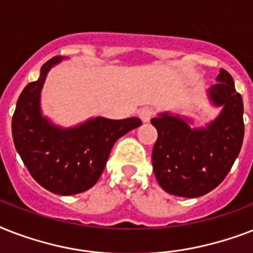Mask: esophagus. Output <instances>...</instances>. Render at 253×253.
Segmentation results:
<instances>
[{
  "instance_id": "34e87169",
  "label": "esophagus",
  "mask_w": 253,
  "mask_h": 253,
  "mask_svg": "<svg viewBox=\"0 0 253 253\" xmlns=\"http://www.w3.org/2000/svg\"><path fill=\"white\" fill-rule=\"evenodd\" d=\"M154 115V110L151 107H143L142 110H139V118L142 119L143 122H150V119Z\"/></svg>"
}]
</instances>
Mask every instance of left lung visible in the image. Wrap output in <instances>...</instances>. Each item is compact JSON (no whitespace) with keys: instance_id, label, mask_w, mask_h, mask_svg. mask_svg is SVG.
Listing matches in <instances>:
<instances>
[{"instance_id":"1","label":"left lung","mask_w":253,"mask_h":253,"mask_svg":"<svg viewBox=\"0 0 253 253\" xmlns=\"http://www.w3.org/2000/svg\"><path fill=\"white\" fill-rule=\"evenodd\" d=\"M211 106L220 113L204 127L194 119L170 111L159 113L151 123L158 130L152 151L155 176L169 194L197 198L224 180L240 152L244 138L243 99L231 75L220 69L208 90Z\"/></svg>"}]
</instances>
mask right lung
I'll return each instance as SVG.
<instances>
[{
	"instance_id": "1",
	"label": "right lung",
	"mask_w": 253,
	"mask_h": 253,
	"mask_svg": "<svg viewBox=\"0 0 253 253\" xmlns=\"http://www.w3.org/2000/svg\"><path fill=\"white\" fill-rule=\"evenodd\" d=\"M61 60L47 61L39 79L26 85L17 101L11 131L14 146L34 180L51 193L72 196L98 181L114 143L142 121L94 117L73 127L55 125L43 115L41 93L51 68Z\"/></svg>"
}]
</instances>
